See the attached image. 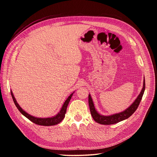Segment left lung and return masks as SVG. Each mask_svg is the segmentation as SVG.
I'll return each mask as SVG.
<instances>
[{
    "label": "left lung",
    "instance_id": "8db88e82",
    "mask_svg": "<svg viewBox=\"0 0 157 157\" xmlns=\"http://www.w3.org/2000/svg\"><path fill=\"white\" fill-rule=\"evenodd\" d=\"M145 79H144V87L142 88L141 92H140V95L138 96V97L137 98L135 101L127 109H126L125 111L121 112L120 113L115 114V115H111V116H103V115H99V114L96 111V109H95L92 98L90 96V95H89L88 103H89L90 110V113H91V115L92 116L94 120L96 122L99 123V124L109 125V124H116L117 122H119L123 120H125L126 118H129L132 114L136 111L137 107H138L140 103L141 100V98L143 97V95L145 91Z\"/></svg>",
    "mask_w": 157,
    "mask_h": 157
}]
</instances>
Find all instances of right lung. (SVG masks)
Here are the masks:
<instances>
[{"label":"right lung","instance_id":"obj_1","mask_svg":"<svg viewBox=\"0 0 157 157\" xmlns=\"http://www.w3.org/2000/svg\"><path fill=\"white\" fill-rule=\"evenodd\" d=\"M11 95H12V97L13 99V101L14 103H15V105H16V107L17 108L18 110L20 111V113L22 114L23 115H24L25 117H27L28 119L30 120L31 122H33V123H35V124H38V125L53 126V125L58 124V123H59L63 119V118L65 117V115L66 113V110H67V105L69 103V101H70L71 97H72V96H73V94H71L68 97V98L66 99V101H65V103H63V105L62 106V108H61V111H59V113H58V115L54 117L46 118H36V117H34L29 115V114L27 113L25 111H23V109L20 107V105H18V103H17L15 98H14L12 91H11Z\"/></svg>","mask_w":157,"mask_h":157}]
</instances>
